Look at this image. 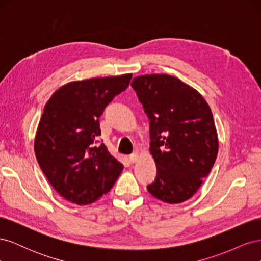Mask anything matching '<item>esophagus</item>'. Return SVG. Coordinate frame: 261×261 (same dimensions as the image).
Segmentation results:
<instances>
[{
    "label": "esophagus",
    "instance_id": "esophagus-1",
    "mask_svg": "<svg viewBox=\"0 0 261 261\" xmlns=\"http://www.w3.org/2000/svg\"><path fill=\"white\" fill-rule=\"evenodd\" d=\"M138 158H139V152H138V151L134 152L133 154L129 155V161H130L132 163H135V162L138 160Z\"/></svg>",
    "mask_w": 261,
    "mask_h": 261
}]
</instances>
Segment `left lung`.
Returning <instances> with one entry per match:
<instances>
[{
    "mask_svg": "<svg viewBox=\"0 0 261 261\" xmlns=\"http://www.w3.org/2000/svg\"><path fill=\"white\" fill-rule=\"evenodd\" d=\"M130 86L150 120L155 198L183 202L195 195L217 159L219 139L211 109L193 87L168 74L141 75Z\"/></svg>",
    "mask_w": 261,
    "mask_h": 261,
    "instance_id": "obj_1",
    "label": "left lung"
}]
</instances>
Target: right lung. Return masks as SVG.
I'll return each mask as SVG.
<instances>
[{
    "label": "right lung",
    "mask_w": 261,
    "mask_h": 261,
    "mask_svg": "<svg viewBox=\"0 0 261 261\" xmlns=\"http://www.w3.org/2000/svg\"><path fill=\"white\" fill-rule=\"evenodd\" d=\"M132 74L75 81L61 86L46 102L35 137V153L45 177L63 198L85 206L107 194L124 165L96 145L99 117Z\"/></svg>",
    "instance_id": "add662e5"
}]
</instances>
